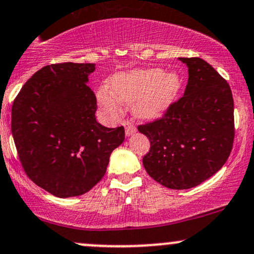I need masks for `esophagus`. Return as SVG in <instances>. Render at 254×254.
<instances>
[{
  "mask_svg": "<svg viewBox=\"0 0 254 254\" xmlns=\"http://www.w3.org/2000/svg\"><path fill=\"white\" fill-rule=\"evenodd\" d=\"M124 127H125V135L127 136H131L136 132V127L133 125L132 122L130 121L124 122Z\"/></svg>",
  "mask_w": 254,
  "mask_h": 254,
  "instance_id": "1",
  "label": "esophagus"
}]
</instances>
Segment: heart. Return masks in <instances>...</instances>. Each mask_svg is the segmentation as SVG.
<instances>
[{
  "label": "heart",
  "instance_id": "heart-1",
  "mask_svg": "<svg viewBox=\"0 0 254 254\" xmlns=\"http://www.w3.org/2000/svg\"><path fill=\"white\" fill-rule=\"evenodd\" d=\"M112 89L101 86L97 101L110 116L122 112V101L132 104V111L141 118H155L174 104L182 80L177 72H163L159 68L132 69L117 74Z\"/></svg>",
  "mask_w": 254,
  "mask_h": 254
}]
</instances>
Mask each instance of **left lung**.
<instances>
[{"label":"left lung","mask_w":254,"mask_h":254,"mask_svg":"<svg viewBox=\"0 0 254 254\" xmlns=\"http://www.w3.org/2000/svg\"><path fill=\"white\" fill-rule=\"evenodd\" d=\"M188 67L183 96L158 121L140 125L150 149L147 174L170 189L199 186L222 169L233 148L234 100L227 80L200 58H180Z\"/></svg>","instance_id":"left-lung-1"}]
</instances>
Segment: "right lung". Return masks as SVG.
Returning <instances> with one entry per match:
<instances>
[{
	"instance_id": "1",
	"label": "right lung",
	"mask_w": 254,
	"mask_h": 254,
	"mask_svg": "<svg viewBox=\"0 0 254 254\" xmlns=\"http://www.w3.org/2000/svg\"><path fill=\"white\" fill-rule=\"evenodd\" d=\"M95 64H53L25 83L12 106V135L30 180L59 197L79 196L105 176L124 127L96 122L86 83Z\"/></svg>"
}]
</instances>
